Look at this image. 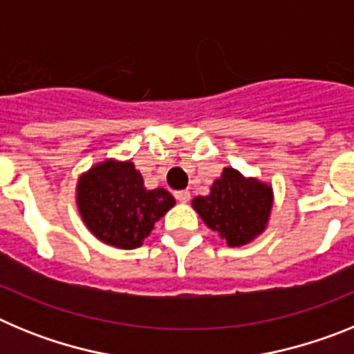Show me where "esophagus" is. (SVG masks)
Wrapping results in <instances>:
<instances>
[{"label": "esophagus", "mask_w": 354, "mask_h": 354, "mask_svg": "<svg viewBox=\"0 0 354 354\" xmlns=\"http://www.w3.org/2000/svg\"><path fill=\"white\" fill-rule=\"evenodd\" d=\"M175 198L179 200V202H183V204H186V202H189V198H192V193L187 192V189H184V192H177L175 193Z\"/></svg>", "instance_id": "1"}]
</instances>
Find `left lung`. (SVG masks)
<instances>
[{
	"label": "left lung",
	"instance_id": "obj_1",
	"mask_svg": "<svg viewBox=\"0 0 354 354\" xmlns=\"http://www.w3.org/2000/svg\"><path fill=\"white\" fill-rule=\"evenodd\" d=\"M193 209L228 246H243L261 236L270 223L273 187L236 168H223L207 196H195Z\"/></svg>",
	"mask_w": 354,
	"mask_h": 354
}]
</instances>
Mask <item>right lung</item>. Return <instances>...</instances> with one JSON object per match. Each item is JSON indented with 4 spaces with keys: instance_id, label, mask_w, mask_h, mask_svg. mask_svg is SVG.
<instances>
[{
    "instance_id": "1",
    "label": "right lung",
    "mask_w": 354,
    "mask_h": 354,
    "mask_svg": "<svg viewBox=\"0 0 354 354\" xmlns=\"http://www.w3.org/2000/svg\"><path fill=\"white\" fill-rule=\"evenodd\" d=\"M76 204L81 220L97 239L134 250L174 207L175 198L162 187L147 189L134 162L106 159L80 175Z\"/></svg>"
}]
</instances>
